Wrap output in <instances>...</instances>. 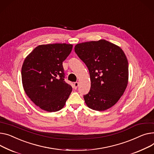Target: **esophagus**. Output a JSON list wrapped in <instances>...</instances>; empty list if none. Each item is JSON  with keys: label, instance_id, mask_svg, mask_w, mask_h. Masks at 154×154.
<instances>
[{"label": "esophagus", "instance_id": "obj_1", "mask_svg": "<svg viewBox=\"0 0 154 154\" xmlns=\"http://www.w3.org/2000/svg\"><path fill=\"white\" fill-rule=\"evenodd\" d=\"M78 86H79V83H78V82H75V83L74 84V87L75 89H77V88L78 87Z\"/></svg>", "mask_w": 154, "mask_h": 154}]
</instances>
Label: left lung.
Segmentation results:
<instances>
[{
    "label": "left lung",
    "mask_w": 154,
    "mask_h": 154,
    "mask_svg": "<svg viewBox=\"0 0 154 154\" xmlns=\"http://www.w3.org/2000/svg\"><path fill=\"white\" fill-rule=\"evenodd\" d=\"M74 49L89 70L91 87L84 96L87 106L102 111L114 106L128 83V62L123 51L105 39L79 43Z\"/></svg>",
    "instance_id": "1"
}]
</instances>
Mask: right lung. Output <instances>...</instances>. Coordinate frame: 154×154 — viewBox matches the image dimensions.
<instances>
[{"instance_id":"right-lung-1","label":"right lung","mask_w":154,"mask_h":154,"mask_svg":"<svg viewBox=\"0 0 154 154\" xmlns=\"http://www.w3.org/2000/svg\"><path fill=\"white\" fill-rule=\"evenodd\" d=\"M72 45L55 43L36 47L22 67V84L27 96L41 109L55 112L62 109L72 88L64 81L63 62Z\"/></svg>"}]
</instances>
